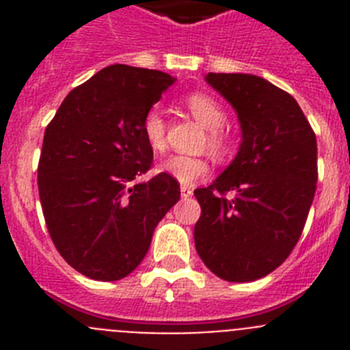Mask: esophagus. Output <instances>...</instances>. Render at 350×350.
I'll return each mask as SVG.
<instances>
[{"label":"esophagus","mask_w":350,"mask_h":350,"mask_svg":"<svg viewBox=\"0 0 350 350\" xmlns=\"http://www.w3.org/2000/svg\"><path fill=\"white\" fill-rule=\"evenodd\" d=\"M180 194H182V198H191L193 196V187H189V185H182Z\"/></svg>","instance_id":"obj_1"}]
</instances>
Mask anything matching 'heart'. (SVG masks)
Masks as SVG:
<instances>
[{
	"instance_id": "b5f03b06",
	"label": "heart",
	"mask_w": 350,
	"mask_h": 350,
	"mask_svg": "<svg viewBox=\"0 0 350 350\" xmlns=\"http://www.w3.org/2000/svg\"><path fill=\"white\" fill-rule=\"evenodd\" d=\"M185 107L189 108V112L196 117L208 131V148L215 156H226L230 152L231 144L230 138L222 131V126L226 122L224 108L213 100L212 96L203 94V92H194L185 98ZM144 137L150 148L154 150H163L166 145V122L163 113L152 108L148 110L147 116L144 117ZM161 172L172 175L175 180L180 184H191L200 177L206 175L208 172V163L203 157L185 156V154H173L166 157L161 163Z\"/></svg>"
}]
</instances>
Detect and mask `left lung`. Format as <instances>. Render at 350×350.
<instances>
[{"label":"left lung","mask_w":350,"mask_h":350,"mask_svg":"<svg viewBox=\"0 0 350 350\" xmlns=\"http://www.w3.org/2000/svg\"><path fill=\"white\" fill-rule=\"evenodd\" d=\"M205 82L234 108L242 142L231 165L194 191L202 206L194 245L219 279L252 282L279 268L301 237L317 142L295 98L262 77L208 73Z\"/></svg>","instance_id":"obj_1"}]
</instances>
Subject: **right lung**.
Masks as SVG:
<instances>
[{"instance_id": "1", "label": "right lung", "mask_w": 350, "mask_h": 350, "mask_svg": "<svg viewBox=\"0 0 350 350\" xmlns=\"http://www.w3.org/2000/svg\"><path fill=\"white\" fill-rule=\"evenodd\" d=\"M173 82L163 71L112 64L73 89L45 129L43 217L64 261L89 279L110 282L131 273L180 198L168 173L137 182L154 156L144 117Z\"/></svg>"}]
</instances>
